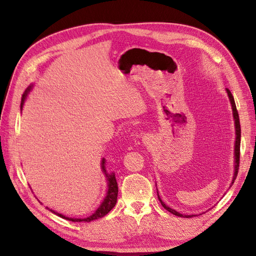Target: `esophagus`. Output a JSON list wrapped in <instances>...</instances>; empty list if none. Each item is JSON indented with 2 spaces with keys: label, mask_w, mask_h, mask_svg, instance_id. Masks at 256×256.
Listing matches in <instances>:
<instances>
[{
  "label": "esophagus",
  "mask_w": 256,
  "mask_h": 256,
  "mask_svg": "<svg viewBox=\"0 0 256 256\" xmlns=\"http://www.w3.org/2000/svg\"><path fill=\"white\" fill-rule=\"evenodd\" d=\"M147 141H150V138H148V140H147V138H145V141H144V142H147ZM147 144H148V143H147Z\"/></svg>",
  "instance_id": "esophagus-1"
}]
</instances>
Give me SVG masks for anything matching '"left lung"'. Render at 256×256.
Wrapping results in <instances>:
<instances>
[{
  "label": "left lung",
  "instance_id": "8db88e82",
  "mask_svg": "<svg viewBox=\"0 0 256 256\" xmlns=\"http://www.w3.org/2000/svg\"><path fill=\"white\" fill-rule=\"evenodd\" d=\"M226 92H228V96L230 98V102L232 104V110H233V118H234V122H235V132H236V138H235V150H234V158H235V166H234V176H233V180H232V184H230V188L232 187V184H234L237 174H238V168H239V157H240V138H242V129H240V122H239V115L236 109V104H235V100L233 95H232V92L228 88H226ZM158 198L160 200L161 205L164 207V209H166L168 212H170L171 214L177 216H184V218H192V216H196L198 214H182L178 212H176L175 209L170 208L168 206H166L164 202H162V200L160 198L159 194H158Z\"/></svg>",
  "mask_w": 256,
  "mask_h": 256
}]
</instances>
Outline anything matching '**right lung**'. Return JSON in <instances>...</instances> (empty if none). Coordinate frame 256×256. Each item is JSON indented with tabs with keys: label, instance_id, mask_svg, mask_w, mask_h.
<instances>
[{
	"label": "right lung",
	"instance_id": "right-lung-1",
	"mask_svg": "<svg viewBox=\"0 0 256 256\" xmlns=\"http://www.w3.org/2000/svg\"><path fill=\"white\" fill-rule=\"evenodd\" d=\"M30 90H32V85H30V86H28L26 88V90L24 92V94H23V96H22L21 110H22L23 104H24V102H26V96H28V94ZM102 172L106 175V180H108V192H106V198L104 200V202L100 204V206L98 207V209L94 214H90V216H88V218H84V219L68 218V216H66L64 214L54 212V210H52V209H50L48 207L47 208L49 209L50 212H52L53 214H56V216H60V218L69 220V221H72V222H90V221H94V220L102 218V216H104L115 206L116 200H118V182H116L115 174L106 172V159L104 158H102Z\"/></svg>",
	"mask_w": 256,
	"mask_h": 256
}]
</instances>
